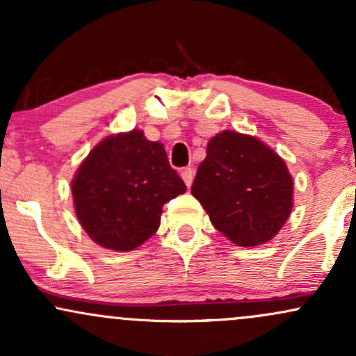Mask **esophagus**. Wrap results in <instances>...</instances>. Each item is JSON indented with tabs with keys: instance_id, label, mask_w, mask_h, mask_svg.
<instances>
[{
	"instance_id": "34e87169",
	"label": "esophagus",
	"mask_w": 356,
	"mask_h": 356,
	"mask_svg": "<svg viewBox=\"0 0 356 356\" xmlns=\"http://www.w3.org/2000/svg\"><path fill=\"white\" fill-rule=\"evenodd\" d=\"M181 177H182V181L186 182V186L191 187L192 181H194V169H192V167H184V169L181 170Z\"/></svg>"
}]
</instances>
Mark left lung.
<instances>
[{
    "label": "left lung",
    "instance_id": "obj_1",
    "mask_svg": "<svg viewBox=\"0 0 356 356\" xmlns=\"http://www.w3.org/2000/svg\"><path fill=\"white\" fill-rule=\"evenodd\" d=\"M288 165L257 137L222 130L207 144L192 195L212 226L238 246L271 241L293 211Z\"/></svg>",
    "mask_w": 356,
    "mask_h": 356
}]
</instances>
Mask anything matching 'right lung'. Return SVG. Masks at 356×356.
Instances as JSON below:
<instances>
[{
    "label": "right lung",
    "instance_id": "add662e5",
    "mask_svg": "<svg viewBox=\"0 0 356 356\" xmlns=\"http://www.w3.org/2000/svg\"><path fill=\"white\" fill-rule=\"evenodd\" d=\"M161 142L138 129L107 136L90 150L72 181L75 214L102 248L134 251L161 226L162 207L186 192Z\"/></svg>",
    "mask_w": 356,
    "mask_h": 356
}]
</instances>
